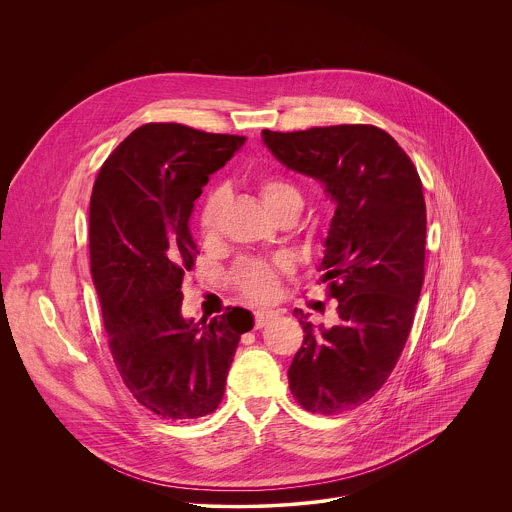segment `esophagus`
<instances>
[{
  "mask_svg": "<svg viewBox=\"0 0 512 512\" xmlns=\"http://www.w3.org/2000/svg\"><path fill=\"white\" fill-rule=\"evenodd\" d=\"M276 317V311H270V309H258L254 311V327L256 329H262L268 321H272Z\"/></svg>",
  "mask_w": 512,
  "mask_h": 512,
  "instance_id": "1",
  "label": "esophagus"
}]
</instances>
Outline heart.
Returning <instances> with one entry per match:
<instances>
[{"label":"heart","mask_w":512,"mask_h":512,"mask_svg":"<svg viewBox=\"0 0 512 512\" xmlns=\"http://www.w3.org/2000/svg\"><path fill=\"white\" fill-rule=\"evenodd\" d=\"M258 191H260V199L266 209H272L284 201H299L301 203L297 189L290 181H286L282 177H264L258 183ZM222 205H224V193L220 189L209 193V197L205 199V205L201 209V230L205 234H213L217 230ZM236 282L242 288V292L258 301L274 299L280 290L276 266H272L268 262H260V260L244 262L236 270Z\"/></svg>","instance_id":"heart-1"}]
</instances>
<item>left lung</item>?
I'll return each instance as SVG.
<instances>
[{"label": "left lung", "instance_id": "1", "mask_svg": "<svg viewBox=\"0 0 512 512\" xmlns=\"http://www.w3.org/2000/svg\"><path fill=\"white\" fill-rule=\"evenodd\" d=\"M262 140L288 169L323 183L335 203L319 272L339 301V321L313 327L293 311L305 335L290 390L313 414L353 410L386 382L412 329L426 258L420 175L376 126L264 130Z\"/></svg>", "mask_w": 512, "mask_h": 512}]
</instances>
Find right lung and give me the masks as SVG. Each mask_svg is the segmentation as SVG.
I'll return each instance as SVG.
<instances>
[{
    "label": "right lung",
    "mask_w": 512,
    "mask_h": 512,
    "mask_svg": "<svg viewBox=\"0 0 512 512\" xmlns=\"http://www.w3.org/2000/svg\"><path fill=\"white\" fill-rule=\"evenodd\" d=\"M246 138L181 124H146L104 161L90 197V272L108 345L134 398L165 420L219 408L228 368L252 313L211 321L181 313L197 244L189 220L209 177Z\"/></svg>",
    "instance_id": "1"
}]
</instances>
